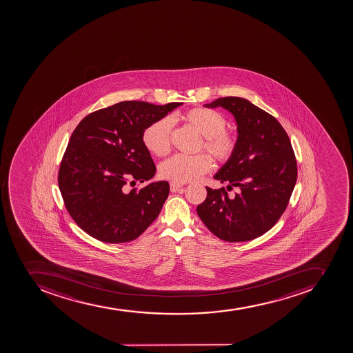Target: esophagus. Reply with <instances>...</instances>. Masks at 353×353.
Returning <instances> with one entry per match:
<instances>
[{
	"label": "esophagus",
	"instance_id": "1",
	"mask_svg": "<svg viewBox=\"0 0 353 353\" xmlns=\"http://www.w3.org/2000/svg\"><path fill=\"white\" fill-rule=\"evenodd\" d=\"M181 188H183V185L177 184V183H170V190H172V193L181 190Z\"/></svg>",
	"mask_w": 353,
	"mask_h": 353
}]
</instances>
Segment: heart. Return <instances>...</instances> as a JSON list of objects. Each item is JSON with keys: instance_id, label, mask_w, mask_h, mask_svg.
Wrapping results in <instances>:
<instances>
[{"instance_id": "heart-1", "label": "heart", "mask_w": 353, "mask_h": 353, "mask_svg": "<svg viewBox=\"0 0 353 353\" xmlns=\"http://www.w3.org/2000/svg\"><path fill=\"white\" fill-rule=\"evenodd\" d=\"M179 119L188 128L202 135L199 150L209 152L216 163H227L237 151L239 137L234 130L225 128L227 119L221 112L212 108L196 107L185 112ZM144 147L152 154L163 157L172 149V122L170 119H157L148 125L142 133ZM212 159L206 153L196 156L172 157L160 165V176L178 184L197 181L212 169Z\"/></svg>"}]
</instances>
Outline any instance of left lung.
<instances>
[{
	"label": "left lung",
	"instance_id": "8db88e82",
	"mask_svg": "<svg viewBox=\"0 0 353 353\" xmlns=\"http://www.w3.org/2000/svg\"><path fill=\"white\" fill-rule=\"evenodd\" d=\"M232 112L239 144L232 159L214 176L239 192L206 188L196 212L214 236L229 243L253 241L265 234L287 209L296 181V160L290 139L278 119L248 100L218 98L205 107Z\"/></svg>",
	"mask_w": 353,
	"mask_h": 353
}]
</instances>
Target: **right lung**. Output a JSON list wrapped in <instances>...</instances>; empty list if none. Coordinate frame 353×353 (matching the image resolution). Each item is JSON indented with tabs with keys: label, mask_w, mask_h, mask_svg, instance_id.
<instances>
[{
	"label": "right lung",
	"mask_w": 353,
	"mask_h": 353,
	"mask_svg": "<svg viewBox=\"0 0 353 353\" xmlns=\"http://www.w3.org/2000/svg\"><path fill=\"white\" fill-rule=\"evenodd\" d=\"M181 105L121 101L91 112L75 128L57 181L70 216L91 237L110 243L134 241L159 216L168 183L130 186L156 174L142 142L144 128Z\"/></svg>",
	"instance_id": "obj_1"
}]
</instances>
